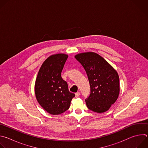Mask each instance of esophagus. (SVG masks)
I'll return each instance as SVG.
<instances>
[{
  "label": "esophagus",
  "instance_id": "esophagus-1",
  "mask_svg": "<svg viewBox=\"0 0 148 148\" xmlns=\"http://www.w3.org/2000/svg\"><path fill=\"white\" fill-rule=\"evenodd\" d=\"M79 95H80V92H76V93H75V97H76V98L78 97L79 96Z\"/></svg>",
  "mask_w": 148,
  "mask_h": 148
}]
</instances>
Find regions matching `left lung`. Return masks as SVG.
I'll return each mask as SVG.
<instances>
[{
	"label": "left lung",
	"instance_id": "1",
	"mask_svg": "<svg viewBox=\"0 0 148 148\" xmlns=\"http://www.w3.org/2000/svg\"><path fill=\"white\" fill-rule=\"evenodd\" d=\"M75 58L85 69L88 78L91 94L86 99L88 108L97 113L107 111L119 94L117 71L102 57L94 52L79 53Z\"/></svg>",
	"mask_w": 148,
	"mask_h": 148
}]
</instances>
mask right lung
Here are the masks:
<instances>
[{"label":"right lung","mask_w":148,"mask_h":148,"mask_svg":"<svg viewBox=\"0 0 148 148\" xmlns=\"http://www.w3.org/2000/svg\"><path fill=\"white\" fill-rule=\"evenodd\" d=\"M68 55L64 53L49 56L42 64L36 79L34 92L37 101L51 115H59L67 111L75 97L61 76Z\"/></svg>","instance_id":"1"}]
</instances>
